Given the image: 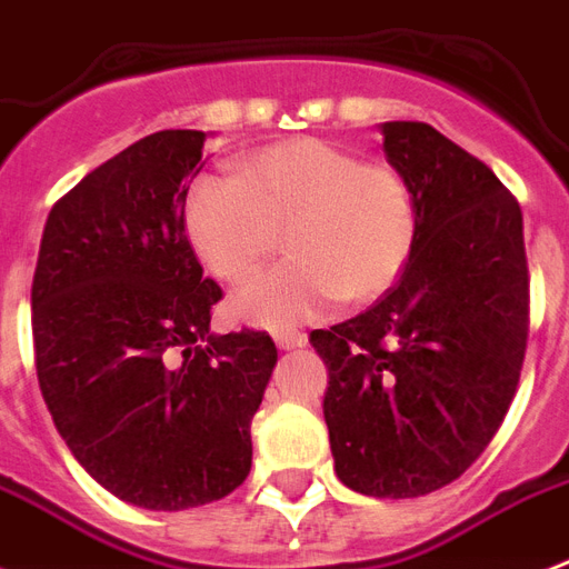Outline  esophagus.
Instances as JSON below:
<instances>
[{
	"mask_svg": "<svg viewBox=\"0 0 569 569\" xmlns=\"http://www.w3.org/2000/svg\"><path fill=\"white\" fill-rule=\"evenodd\" d=\"M274 342L277 348H283V351H289V348H301L307 346V333H301V330H277L274 333Z\"/></svg>",
	"mask_w": 569,
	"mask_h": 569,
	"instance_id": "1",
	"label": "esophagus"
}]
</instances>
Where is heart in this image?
<instances>
[{"label": "heart", "instance_id": "1", "mask_svg": "<svg viewBox=\"0 0 569 569\" xmlns=\"http://www.w3.org/2000/svg\"><path fill=\"white\" fill-rule=\"evenodd\" d=\"M186 232L200 262L227 283L257 274L283 236L292 259L250 280L230 310L248 325L286 328L337 298L360 307L387 295L413 257L416 200L396 164L292 138L244 156L236 180H197Z\"/></svg>", "mask_w": 569, "mask_h": 569}]
</instances>
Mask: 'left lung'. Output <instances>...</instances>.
<instances>
[{"instance_id": "left-lung-1", "label": "left lung", "mask_w": 569, "mask_h": 569, "mask_svg": "<svg viewBox=\"0 0 569 569\" xmlns=\"http://www.w3.org/2000/svg\"><path fill=\"white\" fill-rule=\"evenodd\" d=\"M416 200L405 274L355 319L312 330L328 366L325 422L339 481L413 499L467 472L499 431L529 339L517 197L419 120L380 127Z\"/></svg>"}]
</instances>
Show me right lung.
Returning a JSON list of instances; mask_svg holds the SVG:
<instances>
[{
	"mask_svg": "<svg viewBox=\"0 0 569 569\" xmlns=\"http://www.w3.org/2000/svg\"><path fill=\"white\" fill-rule=\"evenodd\" d=\"M206 132L164 129L93 168L47 218L31 280L34 369L84 472L123 502L186 511L248 478L277 348L212 337L221 286L186 236Z\"/></svg>",
	"mask_w": 569,
	"mask_h": 569,
	"instance_id": "obj_1",
	"label": "right lung"
}]
</instances>
